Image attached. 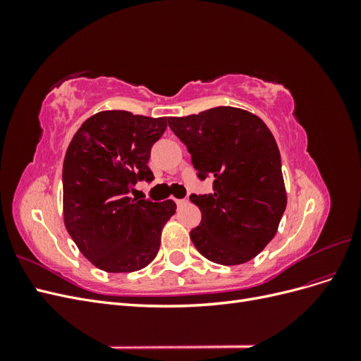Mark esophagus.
Listing matches in <instances>:
<instances>
[{
	"label": "esophagus",
	"mask_w": 361,
	"mask_h": 361,
	"mask_svg": "<svg viewBox=\"0 0 361 361\" xmlns=\"http://www.w3.org/2000/svg\"><path fill=\"white\" fill-rule=\"evenodd\" d=\"M174 202H176V204H178V206H183L185 203H187V199H176Z\"/></svg>",
	"instance_id": "esophagus-1"
}]
</instances>
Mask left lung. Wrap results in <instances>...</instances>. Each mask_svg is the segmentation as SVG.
Instances as JSON below:
<instances>
[{
  "label": "left lung",
  "mask_w": 361,
  "mask_h": 361,
  "mask_svg": "<svg viewBox=\"0 0 361 361\" xmlns=\"http://www.w3.org/2000/svg\"><path fill=\"white\" fill-rule=\"evenodd\" d=\"M187 146L197 178H214L211 194H191L202 221L190 236L199 253L220 265H241L277 233L286 209L281 158L262 120L233 106L169 117Z\"/></svg>",
  "instance_id": "8db88e82"
}]
</instances>
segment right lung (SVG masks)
Masks as SVG:
<instances>
[{
  "label": "right lung",
  "mask_w": 361,
  "mask_h": 361,
  "mask_svg": "<svg viewBox=\"0 0 361 361\" xmlns=\"http://www.w3.org/2000/svg\"><path fill=\"white\" fill-rule=\"evenodd\" d=\"M167 117L102 111L76 130L63 162L64 224L94 267L133 272L155 259L161 231L176 212L173 200L133 197L137 182H152L150 149Z\"/></svg>",
  "instance_id": "obj_1"
}]
</instances>
